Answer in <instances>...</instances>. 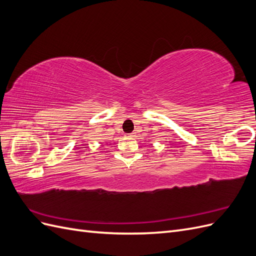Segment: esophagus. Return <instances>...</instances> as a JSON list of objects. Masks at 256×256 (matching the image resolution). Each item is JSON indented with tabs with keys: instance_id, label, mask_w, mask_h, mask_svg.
Listing matches in <instances>:
<instances>
[{
	"instance_id": "esophagus-1",
	"label": "esophagus",
	"mask_w": 256,
	"mask_h": 256,
	"mask_svg": "<svg viewBox=\"0 0 256 256\" xmlns=\"http://www.w3.org/2000/svg\"><path fill=\"white\" fill-rule=\"evenodd\" d=\"M129 136H131V138H134V136H136V134H134V132H132V134H129Z\"/></svg>"
}]
</instances>
